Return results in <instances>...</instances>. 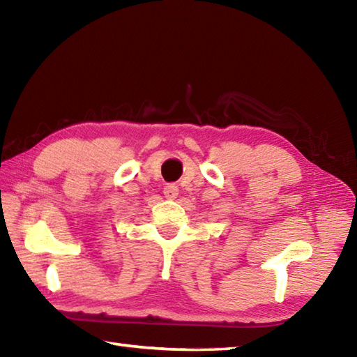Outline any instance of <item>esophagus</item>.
<instances>
[{
  "mask_svg": "<svg viewBox=\"0 0 357 357\" xmlns=\"http://www.w3.org/2000/svg\"><path fill=\"white\" fill-rule=\"evenodd\" d=\"M178 193H179V190L174 184H168L164 187V195L167 199H174L178 197Z\"/></svg>",
  "mask_w": 357,
  "mask_h": 357,
  "instance_id": "1",
  "label": "esophagus"
}]
</instances>
